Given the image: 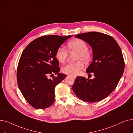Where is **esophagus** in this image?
<instances>
[{"mask_svg":"<svg viewBox=\"0 0 133 133\" xmlns=\"http://www.w3.org/2000/svg\"><path fill=\"white\" fill-rule=\"evenodd\" d=\"M70 76H72V77H73V78H76V76H75V75H70Z\"/></svg>","mask_w":133,"mask_h":133,"instance_id":"esophagus-1","label":"esophagus"}]
</instances>
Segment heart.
Segmentation results:
<instances>
[{
  "instance_id": "heart-1",
  "label": "heart",
  "mask_w": 133,
  "mask_h": 133,
  "mask_svg": "<svg viewBox=\"0 0 133 133\" xmlns=\"http://www.w3.org/2000/svg\"><path fill=\"white\" fill-rule=\"evenodd\" d=\"M67 49L69 52H76L75 60L73 63L68 64L62 68L63 73L71 75H77L81 70L84 68L85 64L82 60L88 62L91 59V53L88 50L86 42L80 39H74L67 43ZM68 57V51L62 46L57 48L55 52V57L61 63H64Z\"/></svg>"
}]
</instances>
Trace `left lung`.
<instances>
[{
	"instance_id": "obj_1",
	"label": "left lung",
	"mask_w": 133,
	"mask_h": 133,
	"mask_svg": "<svg viewBox=\"0 0 133 133\" xmlns=\"http://www.w3.org/2000/svg\"><path fill=\"white\" fill-rule=\"evenodd\" d=\"M86 41L93 50V62L86 69L95 78L78 76L72 86L73 92L81 100L90 102L105 99L116 88L123 74L124 61L122 51L110 36L97 32L75 36Z\"/></svg>"
}]
</instances>
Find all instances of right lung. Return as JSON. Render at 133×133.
I'll list each match as a JSON object with an SVG mask.
<instances>
[{"mask_svg": "<svg viewBox=\"0 0 133 133\" xmlns=\"http://www.w3.org/2000/svg\"><path fill=\"white\" fill-rule=\"evenodd\" d=\"M72 36H44L34 40L24 49L17 72V83L25 100L36 109L50 107L55 99V87L66 75L59 73L57 48ZM53 77L48 79V76Z\"/></svg>", "mask_w": 133, "mask_h": 133, "instance_id": "right-lung-1", "label": "right lung"}]
</instances>
